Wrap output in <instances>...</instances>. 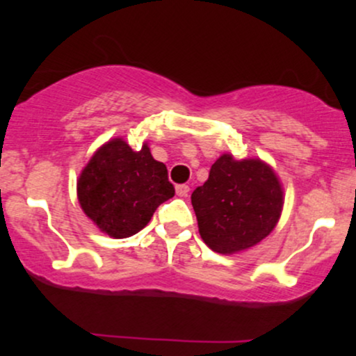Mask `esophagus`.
I'll use <instances>...</instances> for the list:
<instances>
[{
    "instance_id": "obj_1",
    "label": "esophagus",
    "mask_w": 356,
    "mask_h": 356,
    "mask_svg": "<svg viewBox=\"0 0 356 356\" xmlns=\"http://www.w3.org/2000/svg\"><path fill=\"white\" fill-rule=\"evenodd\" d=\"M175 192H177L179 197H187V194H189V186H187V184H179V186L175 187Z\"/></svg>"
}]
</instances>
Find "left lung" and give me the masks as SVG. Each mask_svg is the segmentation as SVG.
Masks as SVG:
<instances>
[{"instance_id": "1", "label": "left lung", "mask_w": 356, "mask_h": 356, "mask_svg": "<svg viewBox=\"0 0 356 356\" xmlns=\"http://www.w3.org/2000/svg\"><path fill=\"white\" fill-rule=\"evenodd\" d=\"M191 201L204 243L212 251L231 254L254 246L275 229L283 209V189L264 162L234 161L224 154Z\"/></svg>"}]
</instances>
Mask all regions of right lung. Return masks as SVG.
I'll use <instances>...</instances> for the list:
<instances>
[{
  "label": "right lung",
  "mask_w": 356,
  "mask_h": 356,
  "mask_svg": "<svg viewBox=\"0 0 356 356\" xmlns=\"http://www.w3.org/2000/svg\"><path fill=\"white\" fill-rule=\"evenodd\" d=\"M76 192L81 209L100 231L122 239L144 229L175 189L167 167L155 161L147 144L132 150L122 138H113L81 170Z\"/></svg>",
  "instance_id": "1"
}]
</instances>
